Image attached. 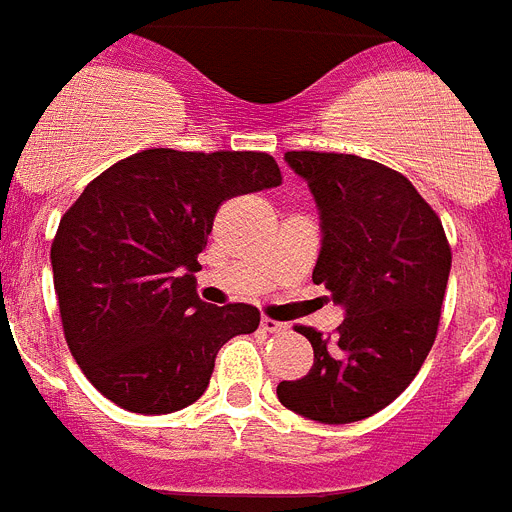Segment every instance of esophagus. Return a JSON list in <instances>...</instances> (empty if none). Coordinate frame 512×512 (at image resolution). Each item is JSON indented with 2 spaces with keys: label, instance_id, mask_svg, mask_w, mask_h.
<instances>
[{
  "label": "esophagus",
  "instance_id": "obj_1",
  "mask_svg": "<svg viewBox=\"0 0 512 512\" xmlns=\"http://www.w3.org/2000/svg\"><path fill=\"white\" fill-rule=\"evenodd\" d=\"M261 329H264V332H272V335H282L287 327L280 322H274V319H269V316H264V319H261Z\"/></svg>",
  "mask_w": 512,
  "mask_h": 512
}]
</instances>
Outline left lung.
Masks as SVG:
<instances>
[{
  "instance_id": "8db88e82",
  "label": "left lung",
  "mask_w": 512,
  "mask_h": 512,
  "mask_svg": "<svg viewBox=\"0 0 512 512\" xmlns=\"http://www.w3.org/2000/svg\"><path fill=\"white\" fill-rule=\"evenodd\" d=\"M285 162L322 219L314 282L345 319L332 337L298 327L314 366L277 384V398L319 424H350L390 405L426 361L453 253L434 209L400 172L356 154L287 151Z\"/></svg>"
}]
</instances>
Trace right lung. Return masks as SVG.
I'll list each match as a JSON object with an SVG mask.
<instances>
[{
    "label": "right lung",
    "instance_id": "obj_1",
    "mask_svg": "<svg viewBox=\"0 0 512 512\" xmlns=\"http://www.w3.org/2000/svg\"><path fill=\"white\" fill-rule=\"evenodd\" d=\"M280 183L261 151L149 149L86 185L59 222L52 272L70 353L104 398L180 411L206 392L217 350L256 332V308L209 306L193 274L222 201Z\"/></svg>",
    "mask_w": 512,
    "mask_h": 512
}]
</instances>
